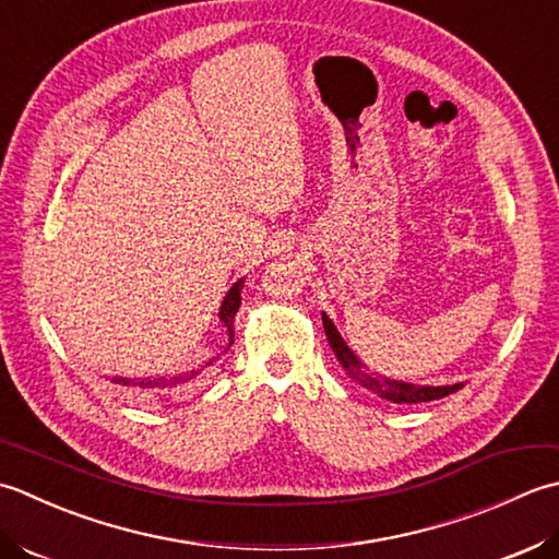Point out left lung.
Wrapping results in <instances>:
<instances>
[{"label": "left lung", "instance_id": "8db88e82", "mask_svg": "<svg viewBox=\"0 0 559 559\" xmlns=\"http://www.w3.org/2000/svg\"><path fill=\"white\" fill-rule=\"evenodd\" d=\"M323 328H325L330 347H333L335 357L347 369V373H352V379L359 381L367 391L381 395L383 401H391V403H427V401H439V397L455 393L461 389V383H455V385H423V389H417V385L395 383V381H389V379H379V376H371V373L361 369L359 359L352 355L349 347L345 345V340L340 337L337 328L333 325V321H330L325 313H323Z\"/></svg>", "mask_w": 559, "mask_h": 559}]
</instances>
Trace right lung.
<instances>
[{"label": "right lung", "instance_id": "add662e5", "mask_svg": "<svg viewBox=\"0 0 559 559\" xmlns=\"http://www.w3.org/2000/svg\"><path fill=\"white\" fill-rule=\"evenodd\" d=\"M241 287H243V280L234 284V287L229 289V294L224 296V304H222L219 318H222V323H224V328H226V335H229V343H226V349H229V347L234 345V318H236L238 306H241ZM226 349H224V352H226ZM210 364H212V361L204 364V367H210ZM200 371H202V369H192V371H186V373L164 376V379H150V376H146V379H112V383L124 385V389H130V391H142V393H146V391H162V389H170V385L188 383V381H192V379H198Z\"/></svg>", "mask_w": 559, "mask_h": 559}]
</instances>
